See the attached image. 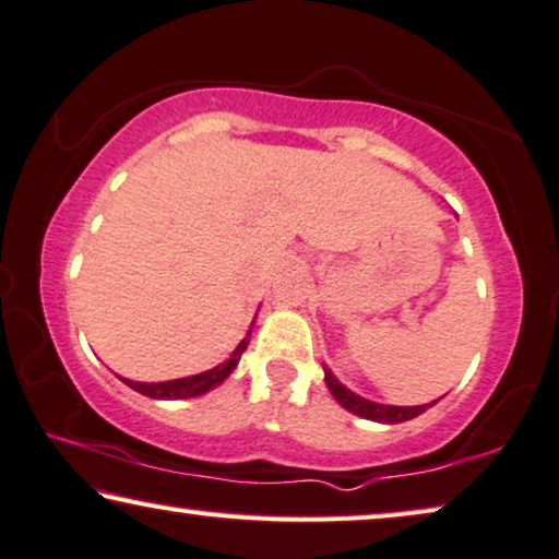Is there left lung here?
<instances>
[{
    "instance_id": "left-lung-1",
    "label": "left lung",
    "mask_w": 559,
    "mask_h": 559,
    "mask_svg": "<svg viewBox=\"0 0 559 559\" xmlns=\"http://www.w3.org/2000/svg\"><path fill=\"white\" fill-rule=\"evenodd\" d=\"M324 380H326L329 392H332L334 400L344 407V411L355 413V415H359V418H365V420L384 423V426H395V423H405V420L418 418L420 413H426L428 407L436 405V400L430 405H411V407L372 403V400L361 397V395H357V392H352L349 388H344V384L336 380L334 372L329 367H324Z\"/></svg>"
}]
</instances>
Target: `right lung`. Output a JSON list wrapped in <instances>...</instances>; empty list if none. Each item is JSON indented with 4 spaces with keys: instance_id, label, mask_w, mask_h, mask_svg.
I'll use <instances>...</instances> for the list:
<instances>
[{
    "instance_id": "add662e5",
    "label": "right lung",
    "mask_w": 559,
    "mask_h": 559,
    "mask_svg": "<svg viewBox=\"0 0 559 559\" xmlns=\"http://www.w3.org/2000/svg\"><path fill=\"white\" fill-rule=\"evenodd\" d=\"M250 332H253V324H250L248 334L242 336V342L238 344V347H235L230 359H225L223 365L207 369V372L179 377V380H167V382H133V380H126V377H121V380L129 384L131 390H136V392H141V395H146L152 400H187V397L204 395V392L215 390L217 384H223L227 377H230L233 369L238 367L242 352L248 349Z\"/></svg>"
}]
</instances>
